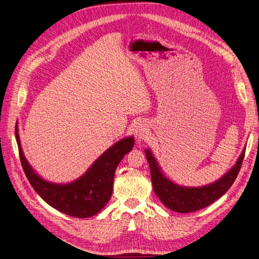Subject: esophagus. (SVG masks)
I'll return each mask as SVG.
<instances>
[{"mask_svg": "<svg viewBox=\"0 0 259 259\" xmlns=\"http://www.w3.org/2000/svg\"><path fill=\"white\" fill-rule=\"evenodd\" d=\"M136 136L138 137L139 140H143L146 137V129L143 126H139L136 129Z\"/></svg>", "mask_w": 259, "mask_h": 259, "instance_id": "obj_1", "label": "esophagus"}]
</instances>
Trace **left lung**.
I'll use <instances>...</instances> for the list:
<instances>
[{"mask_svg":"<svg viewBox=\"0 0 259 259\" xmlns=\"http://www.w3.org/2000/svg\"><path fill=\"white\" fill-rule=\"evenodd\" d=\"M146 159L149 163L152 188L156 195L163 205L176 212L188 213L197 211L209 205H211L218 198L224 195L232 187L240 171L245 155V149L239 157L233 168L215 183L200 188L180 187L168 180L160 170L157 161L150 152L145 150Z\"/></svg>","mask_w":259,"mask_h":259,"instance_id":"1","label":"left lung"}]
</instances>
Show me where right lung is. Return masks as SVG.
<instances>
[{"label":"right lung","mask_w":259,"mask_h":259,"mask_svg":"<svg viewBox=\"0 0 259 259\" xmlns=\"http://www.w3.org/2000/svg\"><path fill=\"white\" fill-rule=\"evenodd\" d=\"M15 133L21 165L33 189L47 204L75 218L93 217L107 205L112 196L115 169L135 145L132 137L118 141L105 150L82 177L70 184L56 185L35 173L23 156L17 126Z\"/></svg>","instance_id":"add662e5"}]
</instances>
